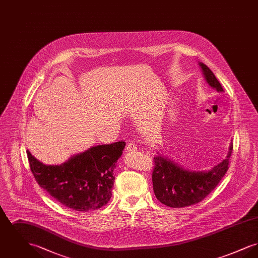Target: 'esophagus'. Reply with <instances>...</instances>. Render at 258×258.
Returning a JSON list of instances; mask_svg holds the SVG:
<instances>
[{
    "label": "esophagus",
    "instance_id": "obj_1",
    "mask_svg": "<svg viewBox=\"0 0 258 258\" xmlns=\"http://www.w3.org/2000/svg\"><path fill=\"white\" fill-rule=\"evenodd\" d=\"M125 150H126L127 152H135V151H137V147H136L135 143H134V142H130V143L126 144Z\"/></svg>",
    "mask_w": 258,
    "mask_h": 258
}]
</instances>
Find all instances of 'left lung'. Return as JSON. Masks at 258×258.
I'll list each match as a JSON object with an SVG mask.
<instances>
[{"label": "left lung", "instance_id": "8db88e82", "mask_svg": "<svg viewBox=\"0 0 258 258\" xmlns=\"http://www.w3.org/2000/svg\"><path fill=\"white\" fill-rule=\"evenodd\" d=\"M209 85L223 92L221 83L205 63L199 62ZM231 144L226 159L207 172L188 171L164 157L154 158L152 181L155 196L160 203L171 208H184L202 201L219 184L228 170Z\"/></svg>", "mask_w": 258, "mask_h": 258}]
</instances>
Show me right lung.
<instances>
[{"label":"right lung","mask_w":258,"mask_h":258,"mask_svg":"<svg viewBox=\"0 0 258 258\" xmlns=\"http://www.w3.org/2000/svg\"><path fill=\"white\" fill-rule=\"evenodd\" d=\"M125 142L90 148L61 165H45L27 151L37 184L61 205L78 212L98 210L108 203L116 162Z\"/></svg>","instance_id":"right-lung-1"}]
</instances>
